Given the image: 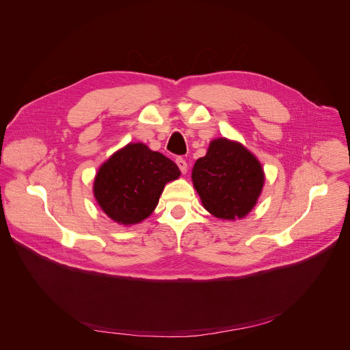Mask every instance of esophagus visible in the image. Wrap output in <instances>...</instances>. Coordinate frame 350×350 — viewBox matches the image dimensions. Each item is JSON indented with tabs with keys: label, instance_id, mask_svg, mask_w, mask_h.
<instances>
[{
	"label": "esophagus",
	"instance_id": "1",
	"mask_svg": "<svg viewBox=\"0 0 350 350\" xmlns=\"http://www.w3.org/2000/svg\"><path fill=\"white\" fill-rule=\"evenodd\" d=\"M176 163H177V166H178V169H180V172H181V173H187L188 165H187L185 159H183L181 157H178V158H176Z\"/></svg>",
	"mask_w": 350,
	"mask_h": 350
}]
</instances>
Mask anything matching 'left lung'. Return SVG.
<instances>
[{
	"label": "left lung",
	"mask_w": 350,
	"mask_h": 350,
	"mask_svg": "<svg viewBox=\"0 0 350 350\" xmlns=\"http://www.w3.org/2000/svg\"><path fill=\"white\" fill-rule=\"evenodd\" d=\"M193 187L213 216L234 220L256 205L265 174L259 161L238 142L217 138L192 169Z\"/></svg>",
	"instance_id": "left-lung-1"
}]
</instances>
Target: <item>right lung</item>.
Masks as SVG:
<instances>
[{"label":"right lung","mask_w":350,"mask_h":350,"mask_svg":"<svg viewBox=\"0 0 350 350\" xmlns=\"http://www.w3.org/2000/svg\"><path fill=\"white\" fill-rule=\"evenodd\" d=\"M178 176L172 159L144 144H129L99 167L94 195L112 220L134 224L152 213L165 184Z\"/></svg>","instance_id":"add662e5"}]
</instances>
